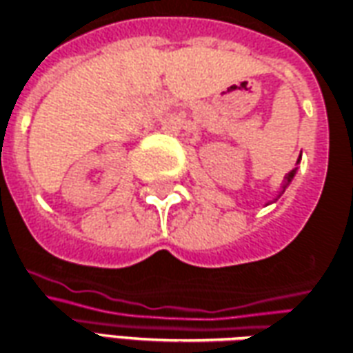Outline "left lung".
Returning <instances> with one entry per match:
<instances>
[{
    "label": "left lung",
    "instance_id": "8db88e82",
    "mask_svg": "<svg viewBox=\"0 0 353 353\" xmlns=\"http://www.w3.org/2000/svg\"><path fill=\"white\" fill-rule=\"evenodd\" d=\"M293 174H295V170H293V172H289V176H287V179H291V177H293Z\"/></svg>",
    "mask_w": 353,
    "mask_h": 353
}]
</instances>
